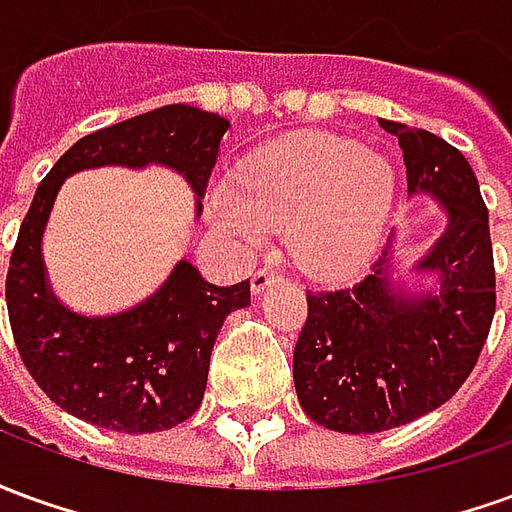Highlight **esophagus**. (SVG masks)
<instances>
[{"mask_svg": "<svg viewBox=\"0 0 512 512\" xmlns=\"http://www.w3.org/2000/svg\"><path fill=\"white\" fill-rule=\"evenodd\" d=\"M274 282H279V274L277 271H271V268H257L255 274H252V279H249V285H252V293L255 296H260L263 290H268Z\"/></svg>", "mask_w": 512, "mask_h": 512, "instance_id": "esophagus-1", "label": "esophagus"}]
</instances>
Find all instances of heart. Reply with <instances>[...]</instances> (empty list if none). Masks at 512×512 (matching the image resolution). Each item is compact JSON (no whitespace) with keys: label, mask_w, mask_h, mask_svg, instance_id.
<instances>
[{"label":"heart","mask_w":512,"mask_h":512,"mask_svg":"<svg viewBox=\"0 0 512 512\" xmlns=\"http://www.w3.org/2000/svg\"><path fill=\"white\" fill-rule=\"evenodd\" d=\"M395 202V172L354 139L293 134L257 150L233 180H213L205 216L235 246L288 230L293 263L312 277H356L376 257Z\"/></svg>","instance_id":"obj_1"}]
</instances>
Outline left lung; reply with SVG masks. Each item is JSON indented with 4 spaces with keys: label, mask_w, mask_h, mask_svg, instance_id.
<instances>
[{
    "label": "left lung",
    "mask_w": 512,
    "mask_h": 512,
    "mask_svg": "<svg viewBox=\"0 0 512 512\" xmlns=\"http://www.w3.org/2000/svg\"><path fill=\"white\" fill-rule=\"evenodd\" d=\"M397 136L411 197H430L444 233L400 279L395 235L373 274L345 290L307 293L293 381L312 422L381 433L447 403L477 365L496 310L488 208L469 161L441 136L378 120Z\"/></svg>",
    "instance_id": "1"
}]
</instances>
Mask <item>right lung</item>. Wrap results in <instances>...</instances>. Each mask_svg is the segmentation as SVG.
Returning <instances> with one entry per match:
<instances>
[{
  "label": "right lung",
  "mask_w": 512,
  "mask_h": 512,
  "mask_svg": "<svg viewBox=\"0 0 512 512\" xmlns=\"http://www.w3.org/2000/svg\"><path fill=\"white\" fill-rule=\"evenodd\" d=\"M227 128L224 117L197 106H161L79 139L35 191L7 268V312L29 376L73 417L123 433H156L189 419L205 395L227 315L249 307V279L219 288L178 260L156 293L128 310H71L51 288L43 260V233L62 183L84 169L156 164L183 175L200 219Z\"/></svg>",
  "instance_id": "add662e5"
}]
</instances>
